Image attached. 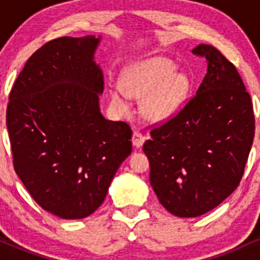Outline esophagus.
Instances as JSON below:
<instances>
[{"label":"esophagus","mask_w":260,"mask_h":260,"mask_svg":"<svg viewBox=\"0 0 260 260\" xmlns=\"http://www.w3.org/2000/svg\"><path fill=\"white\" fill-rule=\"evenodd\" d=\"M145 142V137L143 136L139 131H134L133 136H132V144L136 148H140Z\"/></svg>","instance_id":"1"}]
</instances>
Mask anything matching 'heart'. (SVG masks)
<instances>
[{
  "instance_id": "1",
  "label": "heart",
  "mask_w": 260,
  "mask_h": 260,
  "mask_svg": "<svg viewBox=\"0 0 260 260\" xmlns=\"http://www.w3.org/2000/svg\"><path fill=\"white\" fill-rule=\"evenodd\" d=\"M190 82L165 57H150L131 66L121 85L110 90L112 105L122 113L129 110V98H144L142 111L151 122L169 120L180 109L189 91Z\"/></svg>"
}]
</instances>
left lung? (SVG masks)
<instances>
[{
    "instance_id": "8db88e82",
    "label": "left lung",
    "mask_w": 260,
    "mask_h": 260,
    "mask_svg": "<svg viewBox=\"0 0 260 260\" xmlns=\"http://www.w3.org/2000/svg\"><path fill=\"white\" fill-rule=\"evenodd\" d=\"M192 52L207 59L201 86L143 145L155 194L180 217L203 215L234 192L254 138L252 100L235 66L211 45Z\"/></svg>"
}]
</instances>
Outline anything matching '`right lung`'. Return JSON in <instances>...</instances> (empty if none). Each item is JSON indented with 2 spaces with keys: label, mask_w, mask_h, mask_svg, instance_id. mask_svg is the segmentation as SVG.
<instances>
[{
  "label": "right lung",
  "mask_w": 260,
  "mask_h": 260,
  "mask_svg": "<svg viewBox=\"0 0 260 260\" xmlns=\"http://www.w3.org/2000/svg\"><path fill=\"white\" fill-rule=\"evenodd\" d=\"M101 37H63L29 57L10 94L6 121L13 165L34 201L61 219L103 204L132 153V131L100 111L104 74L94 61Z\"/></svg>",
  "instance_id": "right-lung-1"
}]
</instances>
